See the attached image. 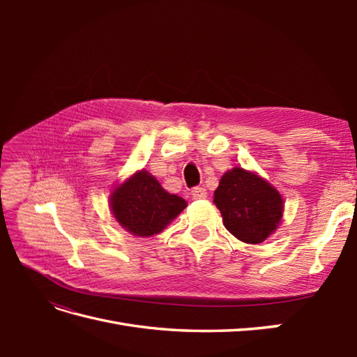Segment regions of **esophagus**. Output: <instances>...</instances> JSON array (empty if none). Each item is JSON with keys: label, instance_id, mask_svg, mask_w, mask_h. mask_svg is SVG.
I'll use <instances>...</instances> for the list:
<instances>
[{"label": "esophagus", "instance_id": "34e87169", "mask_svg": "<svg viewBox=\"0 0 357 357\" xmlns=\"http://www.w3.org/2000/svg\"><path fill=\"white\" fill-rule=\"evenodd\" d=\"M192 198L193 199H205L207 198V190L204 188H193L192 189Z\"/></svg>", "mask_w": 357, "mask_h": 357}]
</instances>
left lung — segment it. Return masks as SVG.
<instances>
[{
  "mask_svg": "<svg viewBox=\"0 0 357 357\" xmlns=\"http://www.w3.org/2000/svg\"><path fill=\"white\" fill-rule=\"evenodd\" d=\"M213 202L222 213L225 228L247 244H259L274 234L284 211L280 192L241 167L225 172Z\"/></svg>",
  "mask_w": 357,
  "mask_h": 357,
  "instance_id": "left-lung-1",
  "label": "left lung"
}]
</instances>
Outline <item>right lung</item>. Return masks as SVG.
<instances>
[{
    "mask_svg": "<svg viewBox=\"0 0 357 357\" xmlns=\"http://www.w3.org/2000/svg\"><path fill=\"white\" fill-rule=\"evenodd\" d=\"M188 202L168 193L147 171H137L110 195V208L123 229L137 236L159 234L186 208Z\"/></svg>",
    "mask_w": 357,
    "mask_h": 357,
    "instance_id": "right-lung-1",
    "label": "right lung"
}]
</instances>
